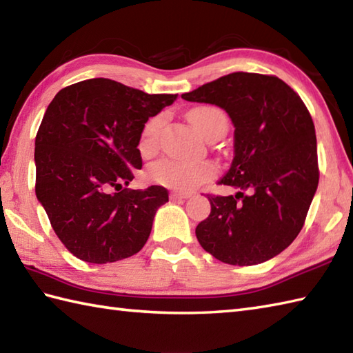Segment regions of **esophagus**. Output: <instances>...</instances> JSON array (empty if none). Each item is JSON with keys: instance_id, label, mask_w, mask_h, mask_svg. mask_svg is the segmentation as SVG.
Segmentation results:
<instances>
[{"instance_id": "1", "label": "esophagus", "mask_w": 353, "mask_h": 353, "mask_svg": "<svg viewBox=\"0 0 353 353\" xmlns=\"http://www.w3.org/2000/svg\"><path fill=\"white\" fill-rule=\"evenodd\" d=\"M191 196L190 194H186V192H171L170 194V199L171 200H186V199H190Z\"/></svg>"}]
</instances>
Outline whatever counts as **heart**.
I'll list each match as a JSON object with an SVG mask.
<instances>
[{
  "instance_id": "1",
  "label": "heart",
  "mask_w": 353,
  "mask_h": 353,
  "mask_svg": "<svg viewBox=\"0 0 353 353\" xmlns=\"http://www.w3.org/2000/svg\"><path fill=\"white\" fill-rule=\"evenodd\" d=\"M188 119L205 138L215 127L226 125L224 112L214 106H201L192 109L188 114ZM162 123V117H153L145 123L139 139V152L142 154H148L154 150ZM215 174L216 168L211 162L162 159L154 162L148 168V179L153 183L181 192L194 191L200 185L211 181Z\"/></svg>"
}]
</instances>
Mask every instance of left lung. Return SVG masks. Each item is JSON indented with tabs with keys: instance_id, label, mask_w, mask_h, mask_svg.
I'll use <instances>...</instances> for the list:
<instances>
[{
	"instance_id": "obj_1",
	"label": "left lung",
	"mask_w": 353,
	"mask_h": 353,
	"mask_svg": "<svg viewBox=\"0 0 353 353\" xmlns=\"http://www.w3.org/2000/svg\"><path fill=\"white\" fill-rule=\"evenodd\" d=\"M186 101L220 106L234 123L235 156L220 185L235 196H214L211 214L199 223L200 245L230 265H256L294 241L319 185L316 129L301 97L283 80L232 72Z\"/></svg>"
}]
</instances>
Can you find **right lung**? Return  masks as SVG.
I'll use <instances>...</instances> for the list:
<instances>
[{"label":"right lung","instance_id":"add662e5","mask_svg":"<svg viewBox=\"0 0 353 353\" xmlns=\"http://www.w3.org/2000/svg\"><path fill=\"white\" fill-rule=\"evenodd\" d=\"M176 99L91 79L61 89L50 103L34 142V190L74 256L106 264L147 243L168 191L125 186L142 167L138 144L148 118Z\"/></svg>","mask_w":353,"mask_h":353}]
</instances>
